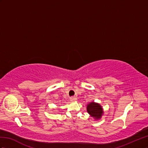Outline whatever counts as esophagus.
I'll list each match as a JSON object with an SVG mask.
<instances>
[{"label":"esophagus","mask_w":148,"mask_h":148,"mask_svg":"<svg viewBox=\"0 0 148 148\" xmlns=\"http://www.w3.org/2000/svg\"><path fill=\"white\" fill-rule=\"evenodd\" d=\"M70 100H71V102H75V101L77 100V98H75V97H71V98H70Z\"/></svg>","instance_id":"34e87169"}]
</instances>
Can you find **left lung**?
I'll use <instances>...</instances> for the list:
<instances>
[{"mask_svg": "<svg viewBox=\"0 0 148 148\" xmlns=\"http://www.w3.org/2000/svg\"><path fill=\"white\" fill-rule=\"evenodd\" d=\"M87 112L95 120H99L103 114V110L100 103L91 102L87 105Z\"/></svg>", "mask_w": 148, "mask_h": 148, "instance_id": "obj_1", "label": "left lung"}]
</instances>
